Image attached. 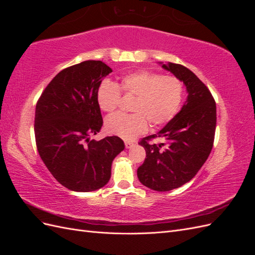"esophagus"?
I'll list each match as a JSON object with an SVG mask.
<instances>
[{"label": "esophagus", "instance_id": "1", "mask_svg": "<svg viewBox=\"0 0 255 255\" xmlns=\"http://www.w3.org/2000/svg\"><path fill=\"white\" fill-rule=\"evenodd\" d=\"M125 144H126V148L127 149H129V148H132V146L135 144L133 141H129V140H127L126 142H125Z\"/></svg>", "mask_w": 255, "mask_h": 255}]
</instances>
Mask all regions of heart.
Masks as SVG:
<instances>
[{"mask_svg":"<svg viewBox=\"0 0 255 255\" xmlns=\"http://www.w3.org/2000/svg\"><path fill=\"white\" fill-rule=\"evenodd\" d=\"M123 94L135 97L130 106L133 114H114L105 121L110 134L125 139H133L152 128H159L170 122L179 113L184 99V84L175 76H165L149 70H136L123 75L119 86L109 80L98 88V103L106 113L114 112Z\"/></svg>","mask_w":255,"mask_h":255,"instance_id":"b5f03b06","label":"heart"}]
</instances>
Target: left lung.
<instances>
[{
    "label": "left lung",
    "mask_w": 255,
    "mask_h": 255,
    "mask_svg": "<svg viewBox=\"0 0 255 255\" xmlns=\"http://www.w3.org/2000/svg\"><path fill=\"white\" fill-rule=\"evenodd\" d=\"M186 86L188 97L181 112L157 134L139 141L146 156L137 169L144 186L156 191L179 188L194 177L213 149L216 130V102L205 84L188 68L179 64H164ZM161 136L165 144H151Z\"/></svg>",
    "instance_id": "1"
}]
</instances>
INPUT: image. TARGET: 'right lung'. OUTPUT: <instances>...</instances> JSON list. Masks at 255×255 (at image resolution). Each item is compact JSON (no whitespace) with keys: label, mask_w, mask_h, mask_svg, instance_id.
<instances>
[{"label":"right lung","mask_w":255,"mask_h":255,"mask_svg":"<svg viewBox=\"0 0 255 255\" xmlns=\"http://www.w3.org/2000/svg\"><path fill=\"white\" fill-rule=\"evenodd\" d=\"M112 69L86 60L61 70L44 88L35 112L39 155L55 177L73 191H94L111 179L114 158L125 149L118 136L96 141L103 126L98 88Z\"/></svg>","instance_id":"add662e5"}]
</instances>
